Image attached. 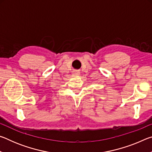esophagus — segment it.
<instances>
[{"label":"esophagus","mask_w":152,"mask_h":152,"mask_svg":"<svg viewBox=\"0 0 152 152\" xmlns=\"http://www.w3.org/2000/svg\"><path fill=\"white\" fill-rule=\"evenodd\" d=\"M73 74L75 76H78V75H80V72L78 70L73 71Z\"/></svg>","instance_id":"1"}]
</instances>
